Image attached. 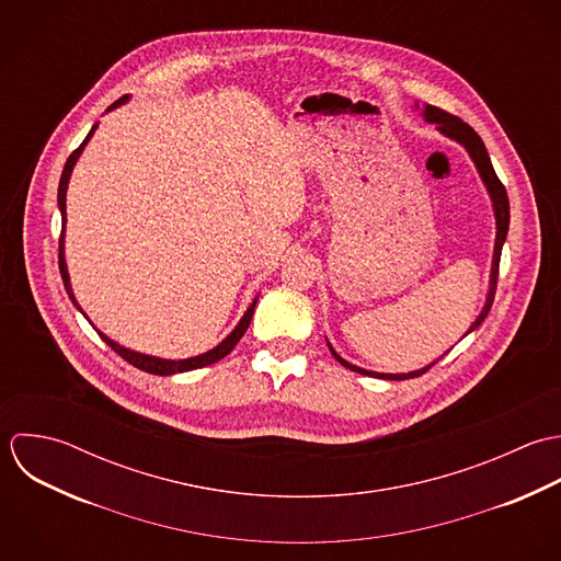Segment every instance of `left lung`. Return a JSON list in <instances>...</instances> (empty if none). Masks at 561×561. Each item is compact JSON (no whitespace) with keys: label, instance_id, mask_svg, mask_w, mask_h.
Returning a JSON list of instances; mask_svg holds the SVG:
<instances>
[{"label":"left lung","instance_id":"8db88e82","mask_svg":"<svg viewBox=\"0 0 561 561\" xmlns=\"http://www.w3.org/2000/svg\"><path fill=\"white\" fill-rule=\"evenodd\" d=\"M424 117H426V122L435 124V126H437L446 137H453L455 141H459L461 146H466V150L470 152V157H472V161H474V165H477V170H479V174H481L483 183L488 185V191H490L492 202H494V210H496V228H499V232H496V245H494V263H492L490 296H488L485 309L481 311V316L477 318V322L470 327V331H474V329H477V327L488 318V313H490V309H492V302H494L496 283H499L501 252H503V243H505V237H507V230H510V197H507V188H505V185L499 181V176H496V172H494V168H492V161H490V157H488V150H485V146H483L481 137H479V135H477V133H474L466 122H461L457 115H450V113H446V111H442V108H437V106H426ZM331 353L335 355V359H337L344 368H348V370H353V373L366 374V376H376V378H389V380L415 378V376H420V374H424L426 370H431V368L435 366V364H431V366H426V368H422V370H417V373L409 374L368 373V370H362V368L351 366L348 362H344V359H342L333 348H331Z\"/></svg>","mask_w":561,"mask_h":561}]
</instances>
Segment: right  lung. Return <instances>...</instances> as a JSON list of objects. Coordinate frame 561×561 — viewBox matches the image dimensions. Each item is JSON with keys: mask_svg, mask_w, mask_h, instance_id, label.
<instances>
[{"mask_svg": "<svg viewBox=\"0 0 561 561\" xmlns=\"http://www.w3.org/2000/svg\"><path fill=\"white\" fill-rule=\"evenodd\" d=\"M124 102V98L122 100H117V102H113V106H119ZM111 106V108H113ZM93 130H95V126L91 128V133L87 135V139L69 154V159H67V163H65V170H62V176H60V185H58V206H60V215H62V219H65V195H67V183H69V176H71V170H73V165H76V161H78V157H80V152H82V148L87 146V141L91 139V135H93ZM62 232H65V228L60 230V239H58V267H60V276H62V283H65V289H67V294H69V298L73 300V305L78 307V302H76V298H73V294H71V285H69V276H67V265H65V256H62ZM254 305L256 302H252V307L245 311V316L241 318V322H239V327L217 346V348H213V351H208V353H204V355H199V357H193V359H183V362H168V359H157V357H148V355H141V353H133V351H128V348H124V346H119V344H115L113 340H108L106 335H102L100 331V337L122 357V359H126L130 366H135V368H139V370H144V373L148 374H159V376H168V374H176V373H188V370H197V368H204V366H210V364H215V362H219V359H224L234 346H237V342L243 337V333L248 331V327H250V320H252V313H254ZM80 309V307H78Z\"/></svg>", "mask_w": 561, "mask_h": 561, "instance_id": "add662e5", "label": "right lung"}]
</instances>
